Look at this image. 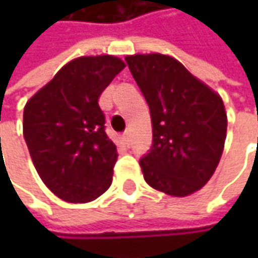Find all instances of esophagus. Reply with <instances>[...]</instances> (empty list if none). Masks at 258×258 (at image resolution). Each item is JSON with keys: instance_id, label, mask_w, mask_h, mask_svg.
<instances>
[{"instance_id": "1", "label": "esophagus", "mask_w": 258, "mask_h": 258, "mask_svg": "<svg viewBox=\"0 0 258 258\" xmlns=\"http://www.w3.org/2000/svg\"><path fill=\"white\" fill-rule=\"evenodd\" d=\"M122 140H124V143H125V145L128 146V145H130V133H128V131H125V133L122 134Z\"/></svg>"}]
</instances>
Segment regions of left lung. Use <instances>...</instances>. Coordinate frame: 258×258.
I'll return each instance as SVG.
<instances>
[{
  "label": "left lung",
  "instance_id": "1",
  "mask_svg": "<svg viewBox=\"0 0 258 258\" xmlns=\"http://www.w3.org/2000/svg\"><path fill=\"white\" fill-rule=\"evenodd\" d=\"M151 110L152 148L140 160L145 180L173 197L199 191L224 151L227 113L223 98L163 53L125 56Z\"/></svg>",
  "mask_w": 258,
  "mask_h": 258
}]
</instances>
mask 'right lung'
<instances>
[{"label":"right lung","mask_w":258,"mask_h":258,"mask_svg":"<svg viewBox=\"0 0 258 258\" xmlns=\"http://www.w3.org/2000/svg\"><path fill=\"white\" fill-rule=\"evenodd\" d=\"M124 67L113 55L79 56L26 101L24 137L31 160L64 202H92L112 183L118 151L104 131L98 98Z\"/></svg>","instance_id":"right-lung-1"}]
</instances>
